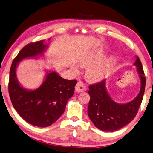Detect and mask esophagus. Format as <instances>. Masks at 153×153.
<instances>
[{
  "mask_svg": "<svg viewBox=\"0 0 153 153\" xmlns=\"http://www.w3.org/2000/svg\"><path fill=\"white\" fill-rule=\"evenodd\" d=\"M86 91V87L85 86V84L82 83L81 82H77V84L76 86V88H75V91H76V93H81V92H84Z\"/></svg>",
  "mask_w": 153,
  "mask_h": 153,
  "instance_id": "obj_1",
  "label": "esophagus"
}]
</instances>
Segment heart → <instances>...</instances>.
Returning <instances> with one entry per match:
<instances>
[{"label": "heart", "instance_id": "heart-1", "mask_svg": "<svg viewBox=\"0 0 153 153\" xmlns=\"http://www.w3.org/2000/svg\"><path fill=\"white\" fill-rule=\"evenodd\" d=\"M104 54L101 51H98L82 60L81 64L89 66L86 71V76L89 80L93 82L100 81L108 76L111 69V62L110 60H105L100 62L103 59ZM75 73L78 71L76 66L73 67Z\"/></svg>", "mask_w": 153, "mask_h": 153}]
</instances>
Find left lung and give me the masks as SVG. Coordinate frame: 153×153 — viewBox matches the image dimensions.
<instances>
[{"instance_id": "obj_1", "label": "left lung", "mask_w": 153, "mask_h": 153, "mask_svg": "<svg viewBox=\"0 0 153 153\" xmlns=\"http://www.w3.org/2000/svg\"><path fill=\"white\" fill-rule=\"evenodd\" d=\"M135 66L140 79V89L132 101L125 103H116L111 97L106 88V82L89 86L91 97L88 107L90 119L97 129L103 131L113 132L129 124L136 116L143 99L146 78L139 57L135 56Z\"/></svg>"}]
</instances>
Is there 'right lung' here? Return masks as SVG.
Here are the masks:
<instances>
[{
	"label": "right lung",
	"instance_id": "right-lung-1",
	"mask_svg": "<svg viewBox=\"0 0 153 153\" xmlns=\"http://www.w3.org/2000/svg\"><path fill=\"white\" fill-rule=\"evenodd\" d=\"M48 48L44 40L26 45L13 60L9 74V93L13 108L24 120L39 127L52 125L64 113L77 84L76 80L65 79L56 71L47 70L37 88L27 89L21 85L16 75L19 62L44 57Z\"/></svg>",
	"mask_w": 153,
	"mask_h": 153
}]
</instances>
